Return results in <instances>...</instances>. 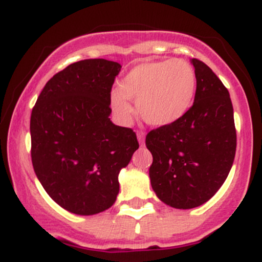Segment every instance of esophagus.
Wrapping results in <instances>:
<instances>
[{
    "instance_id": "obj_1",
    "label": "esophagus",
    "mask_w": 262,
    "mask_h": 262,
    "mask_svg": "<svg viewBox=\"0 0 262 262\" xmlns=\"http://www.w3.org/2000/svg\"><path fill=\"white\" fill-rule=\"evenodd\" d=\"M137 137H138V140H139L140 145H144V140H145V134H144L141 130H139V132H137Z\"/></svg>"
}]
</instances>
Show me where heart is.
Here are the masks:
<instances>
[{
  "label": "heart",
  "mask_w": 262,
  "mask_h": 262,
  "mask_svg": "<svg viewBox=\"0 0 262 262\" xmlns=\"http://www.w3.org/2000/svg\"><path fill=\"white\" fill-rule=\"evenodd\" d=\"M196 92V73L185 60L148 61L134 66L111 93L113 112L128 122L137 101L138 113L148 124L166 127L180 121L191 107Z\"/></svg>",
  "instance_id": "1"
}]
</instances>
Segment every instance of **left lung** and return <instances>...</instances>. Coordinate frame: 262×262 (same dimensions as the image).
Returning <instances> with one entry per match:
<instances>
[{"mask_svg":"<svg viewBox=\"0 0 262 262\" xmlns=\"http://www.w3.org/2000/svg\"><path fill=\"white\" fill-rule=\"evenodd\" d=\"M196 73L192 107L180 121L149 132L152 155L150 182L159 200L191 209L217 193L233 166L236 132L228 90L203 61L191 60Z\"/></svg>","mask_w":262,"mask_h":262,"instance_id":"obj_1","label":"left lung"}]
</instances>
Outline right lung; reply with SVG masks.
<instances>
[{"label":"right lung","mask_w":262,"mask_h":262,"mask_svg":"<svg viewBox=\"0 0 262 262\" xmlns=\"http://www.w3.org/2000/svg\"><path fill=\"white\" fill-rule=\"evenodd\" d=\"M121 64L86 59L47 82L31 116L32 162L60 207L92 215L113 206L119 171L139 148L130 128L113 124L111 90Z\"/></svg>","instance_id":"obj_1"}]
</instances>
